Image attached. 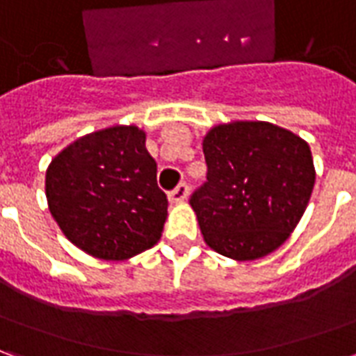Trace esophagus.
Here are the masks:
<instances>
[{
    "label": "esophagus",
    "instance_id": "1",
    "mask_svg": "<svg viewBox=\"0 0 356 356\" xmlns=\"http://www.w3.org/2000/svg\"><path fill=\"white\" fill-rule=\"evenodd\" d=\"M186 196H188V186H186V183H181L170 193V202L171 204H181V202L186 200Z\"/></svg>",
    "mask_w": 356,
    "mask_h": 356
}]
</instances>
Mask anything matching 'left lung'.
Segmentation results:
<instances>
[{
	"mask_svg": "<svg viewBox=\"0 0 356 356\" xmlns=\"http://www.w3.org/2000/svg\"><path fill=\"white\" fill-rule=\"evenodd\" d=\"M208 181L191 198L202 236L234 261L273 254L303 217L314 186L311 148L270 122L213 125L202 140Z\"/></svg>",
	"mask_w": 356,
	"mask_h": 356,
	"instance_id": "8db88e82",
	"label": "left lung"
}]
</instances>
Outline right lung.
<instances>
[{
    "instance_id": "1",
    "label": "right lung",
    "mask_w": 356,
    "mask_h": 356,
    "mask_svg": "<svg viewBox=\"0 0 356 356\" xmlns=\"http://www.w3.org/2000/svg\"><path fill=\"white\" fill-rule=\"evenodd\" d=\"M137 125H110L63 148L45 171L53 219L81 252L125 261L160 240L168 198Z\"/></svg>"
}]
</instances>
